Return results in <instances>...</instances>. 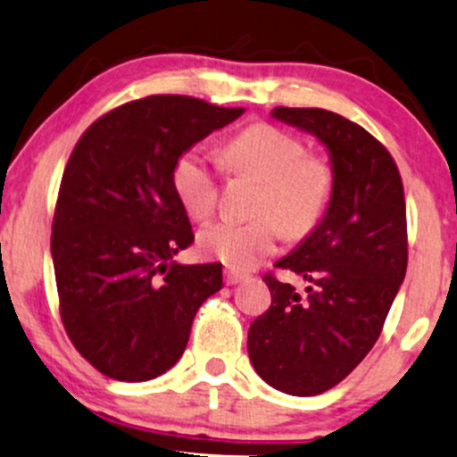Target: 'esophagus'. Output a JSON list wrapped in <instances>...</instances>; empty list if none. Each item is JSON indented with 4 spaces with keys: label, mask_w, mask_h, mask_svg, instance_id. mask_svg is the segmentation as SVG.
I'll list each match as a JSON object with an SVG mask.
<instances>
[{
    "label": "esophagus",
    "mask_w": 457,
    "mask_h": 457,
    "mask_svg": "<svg viewBox=\"0 0 457 457\" xmlns=\"http://www.w3.org/2000/svg\"><path fill=\"white\" fill-rule=\"evenodd\" d=\"M243 279H245V272H238L232 269H228L223 272V281L228 283V286H236V283H240Z\"/></svg>",
    "instance_id": "esophagus-1"
}]
</instances>
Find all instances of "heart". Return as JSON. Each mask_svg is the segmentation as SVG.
Listing matches in <instances>:
<instances>
[{
	"label": "heart",
	"instance_id": "1",
	"mask_svg": "<svg viewBox=\"0 0 457 457\" xmlns=\"http://www.w3.org/2000/svg\"><path fill=\"white\" fill-rule=\"evenodd\" d=\"M225 165L234 174L258 180L251 221L208 225L197 245L206 258L229 269H253L279 245L283 232L303 238L318 228L335 195L333 165L318 154H307L296 135L272 124H251L223 150ZM174 191L182 208L195 221H206L219 202V174L199 150H188L176 161Z\"/></svg>",
	"mask_w": 457,
	"mask_h": 457
}]
</instances>
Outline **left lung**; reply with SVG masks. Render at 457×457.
<instances>
[{
	"mask_svg": "<svg viewBox=\"0 0 457 457\" xmlns=\"http://www.w3.org/2000/svg\"><path fill=\"white\" fill-rule=\"evenodd\" d=\"M272 115L327 145L335 195L305 243L275 264L307 279L305 295L266 272L272 301L249 327L246 350L270 386L320 395L374 348L406 275L403 185L389 150L353 120L313 107Z\"/></svg>",
	"mask_w": 457,
	"mask_h": 457,
	"instance_id": "left-lung-1",
	"label": "left lung"
}]
</instances>
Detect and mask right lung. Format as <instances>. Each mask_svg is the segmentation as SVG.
Listing matches in <instances>:
<instances>
[{"label": "right lung", "instance_id": "right-lung-1", "mask_svg": "<svg viewBox=\"0 0 457 457\" xmlns=\"http://www.w3.org/2000/svg\"><path fill=\"white\" fill-rule=\"evenodd\" d=\"M243 107L154 94L112 109L77 141L57 193L51 255L60 316L107 378L144 382L185 353L193 318L221 290V264H176L195 240L176 161Z\"/></svg>", "mask_w": 457, "mask_h": 457}]
</instances>
